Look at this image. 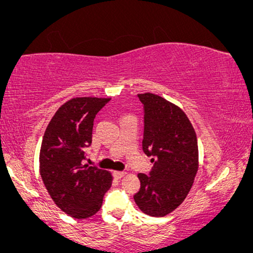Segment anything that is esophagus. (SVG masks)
<instances>
[{"instance_id":"obj_1","label":"esophagus","mask_w":253,"mask_h":253,"mask_svg":"<svg viewBox=\"0 0 253 253\" xmlns=\"http://www.w3.org/2000/svg\"><path fill=\"white\" fill-rule=\"evenodd\" d=\"M114 177L115 178H117V179H120L121 177H123L124 175H126V172L124 171H114Z\"/></svg>"}]
</instances>
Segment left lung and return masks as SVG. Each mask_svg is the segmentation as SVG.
Instances as JSON below:
<instances>
[{
	"instance_id": "1",
	"label": "left lung",
	"mask_w": 253,
	"mask_h": 253,
	"mask_svg": "<svg viewBox=\"0 0 253 253\" xmlns=\"http://www.w3.org/2000/svg\"><path fill=\"white\" fill-rule=\"evenodd\" d=\"M144 108L143 151L152 157L148 174H138L133 199L144 213L165 216L181 205L198 170V144L192 124L174 103L153 93L137 94Z\"/></svg>"
}]
</instances>
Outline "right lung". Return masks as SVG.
<instances>
[{
	"label": "right lung",
	"instance_id": "right-lung-1",
	"mask_svg": "<svg viewBox=\"0 0 253 253\" xmlns=\"http://www.w3.org/2000/svg\"><path fill=\"white\" fill-rule=\"evenodd\" d=\"M110 98H75L60 108L44 131L40 150V175L51 199L75 219L98 212L112 185V174L83 165L92 144L95 115Z\"/></svg>",
	"mask_w": 253,
	"mask_h": 253
}]
</instances>
